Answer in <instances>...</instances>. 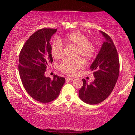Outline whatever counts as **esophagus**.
<instances>
[{
	"label": "esophagus",
	"mask_w": 135,
	"mask_h": 135,
	"mask_svg": "<svg viewBox=\"0 0 135 135\" xmlns=\"http://www.w3.org/2000/svg\"><path fill=\"white\" fill-rule=\"evenodd\" d=\"M73 80V78H71V77H66V81H70Z\"/></svg>",
	"instance_id": "obj_1"
}]
</instances>
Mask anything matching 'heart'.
Returning a JSON list of instances; mask_svg holds the SVG:
<instances>
[{
    "label": "heart",
    "mask_w": 135,
    "mask_h": 135,
    "mask_svg": "<svg viewBox=\"0 0 135 135\" xmlns=\"http://www.w3.org/2000/svg\"><path fill=\"white\" fill-rule=\"evenodd\" d=\"M65 42L73 44L77 47L75 55L81 56L85 60H90L95 56L97 47L93 42L88 40L86 36L79 32H72L66 37ZM51 53L56 59H60L63 56V45L58 38L53 40L51 45ZM84 67V61L80 58L74 60L66 59L60 65V69L67 75H74Z\"/></svg>",
    "instance_id": "b5f03b06"
}]
</instances>
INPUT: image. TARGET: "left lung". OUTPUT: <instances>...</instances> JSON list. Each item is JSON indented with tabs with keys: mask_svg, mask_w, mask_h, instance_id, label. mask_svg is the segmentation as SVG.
<instances>
[{
	"mask_svg": "<svg viewBox=\"0 0 135 135\" xmlns=\"http://www.w3.org/2000/svg\"><path fill=\"white\" fill-rule=\"evenodd\" d=\"M101 33L106 41L90 68L95 80L88 84L85 79H82L83 86L79 91L81 100L89 104L105 100L114 90L119 75V58L115 46L109 36L102 31Z\"/></svg>",
	"mask_w": 135,
	"mask_h": 135,
	"instance_id": "1",
	"label": "left lung"
}]
</instances>
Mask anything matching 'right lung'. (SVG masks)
<instances>
[{
	"instance_id": "obj_1",
	"label": "right lung",
	"mask_w": 135,
	"mask_h": 135,
	"mask_svg": "<svg viewBox=\"0 0 135 135\" xmlns=\"http://www.w3.org/2000/svg\"><path fill=\"white\" fill-rule=\"evenodd\" d=\"M56 29L43 28L32 34L19 55L20 76L27 93L40 103L51 102L58 97L65 79L54 75L46 77L47 68L53 62L50 40Z\"/></svg>"
}]
</instances>
